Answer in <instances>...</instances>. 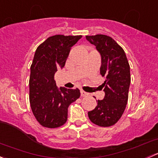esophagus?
I'll use <instances>...</instances> for the list:
<instances>
[{
	"label": "esophagus",
	"mask_w": 158,
	"mask_h": 158,
	"mask_svg": "<svg viewBox=\"0 0 158 158\" xmlns=\"http://www.w3.org/2000/svg\"><path fill=\"white\" fill-rule=\"evenodd\" d=\"M81 95H82V96H87V95H89V93L88 92H85V91H83V90H81Z\"/></svg>",
	"instance_id": "esophagus-1"
}]
</instances>
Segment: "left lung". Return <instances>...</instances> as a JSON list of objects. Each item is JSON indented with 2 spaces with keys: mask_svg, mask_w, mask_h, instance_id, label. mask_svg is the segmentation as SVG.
Here are the masks:
<instances>
[{
  "mask_svg": "<svg viewBox=\"0 0 158 158\" xmlns=\"http://www.w3.org/2000/svg\"><path fill=\"white\" fill-rule=\"evenodd\" d=\"M101 56L100 73L106 79L102 87L105 97L98 100L95 109L88 112L92 123L102 127L114 125L126 108L131 83L130 66L124 49L110 36H86Z\"/></svg>",
  "mask_w": 158,
  "mask_h": 158,
  "instance_id": "1",
  "label": "left lung"
}]
</instances>
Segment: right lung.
Instances as JSON below:
<instances>
[{
  "instance_id": "1",
  "label": "right lung",
  "mask_w": 158,
  "mask_h": 158,
  "mask_svg": "<svg viewBox=\"0 0 158 158\" xmlns=\"http://www.w3.org/2000/svg\"><path fill=\"white\" fill-rule=\"evenodd\" d=\"M82 36L55 35L36 49L30 66V103L42 126L54 128L66 123L68 107L80 96L79 89L56 86L54 75L63 69L71 49Z\"/></svg>"
}]
</instances>
